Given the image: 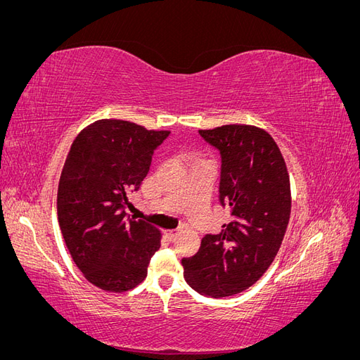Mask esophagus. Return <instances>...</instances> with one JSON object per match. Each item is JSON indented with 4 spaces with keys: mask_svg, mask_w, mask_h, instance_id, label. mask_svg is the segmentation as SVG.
Wrapping results in <instances>:
<instances>
[{
    "mask_svg": "<svg viewBox=\"0 0 360 360\" xmlns=\"http://www.w3.org/2000/svg\"><path fill=\"white\" fill-rule=\"evenodd\" d=\"M177 236H179V231H168V233H167V237L169 238V240H171V242H174V240H176V238H177Z\"/></svg>",
    "mask_w": 360,
    "mask_h": 360,
    "instance_id": "esophagus-1",
    "label": "esophagus"
}]
</instances>
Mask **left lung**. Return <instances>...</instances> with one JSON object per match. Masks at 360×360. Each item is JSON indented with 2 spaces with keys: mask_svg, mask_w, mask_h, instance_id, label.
I'll return each mask as SVG.
<instances>
[{
  "mask_svg": "<svg viewBox=\"0 0 360 360\" xmlns=\"http://www.w3.org/2000/svg\"><path fill=\"white\" fill-rule=\"evenodd\" d=\"M200 135L221 151L219 200L233 219L219 234H207L198 252L181 264L195 291L228 297L254 285L274 263L290 221V176L264 129L225 124Z\"/></svg>",
  "mask_w": 360,
  "mask_h": 360,
  "instance_id": "1",
  "label": "left lung"
}]
</instances>
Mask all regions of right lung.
Instances as JSON below:
<instances>
[{
  "label": "right lung",
  "mask_w": 360,
  "mask_h": 360,
  "mask_svg": "<svg viewBox=\"0 0 360 360\" xmlns=\"http://www.w3.org/2000/svg\"><path fill=\"white\" fill-rule=\"evenodd\" d=\"M169 130H148L103 118L76 136L58 184L57 213L64 242L85 279L124 292L147 276L162 234L146 221L126 217L127 193L138 191L155 150Z\"/></svg>",
  "instance_id": "right-lung-1"
}]
</instances>
